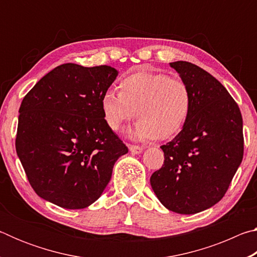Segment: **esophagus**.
Instances as JSON below:
<instances>
[{
	"mask_svg": "<svg viewBox=\"0 0 257 257\" xmlns=\"http://www.w3.org/2000/svg\"><path fill=\"white\" fill-rule=\"evenodd\" d=\"M129 151L132 152L133 154H141L143 152V149L141 146H136V145H129Z\"/></svg>",
	"mask_w": 257,
	"mask_h": 257,
	"instance_id": "34e87169",
	"label": "esophagus"
}]
</instances>
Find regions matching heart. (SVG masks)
Masks as SVG:
<instances>
[{"mask_svg": "<svg viewBox=\"0 0 257 257\" xmlns=\"http://www.w3.org/2000/svg\"><path fill=\"white\" fill-rule=\"evenodd\" d=\"M120 93L108 89L101 98L103 118L118 133L136 115L129 135L137 141L175 136L184 127L191 110L188 85L180 78L161 72H135L119 84Z\"/></svg>", "mask_w": 257, "mask_h": 257, "instance_id": "heart-1", "label": "heart"}]
</instances>
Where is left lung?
<instances>
[{"instance_id": "1", "label": "left lung", "mask_w": 257, "mask_h": 257, "mask_svg": "<svg viewBox=\"0 0 257 257\" xmlns=\"http://www.w3.org/2000/svg\"><path fill=\"white\" fill-rule=\"evenodd\" d=\"M170 67L188 85L191 110L181 132L162 145L164 164L151 177L163 205L179 214H195L221 201L243 155L242 118L221 82L187 61Z\"/></svg>"}]
</instances>
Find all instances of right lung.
<instances>
[{"label":"right lung","mask_w":257,"mask_h":257,"mask_svg":"<svg viewBox=\"0 0 257 257\" xmlns=\"http://www.w3.org/2000/svg\"><path fill=\"white\" fill-rule=\"evenodd\" d=\"M118 76L110 66L66 63L24 97L16 150L38 196L69 210L97 201L128 147L107 127L101 98Z\"/></svg>","instance_id":"1"}]
</instances>
